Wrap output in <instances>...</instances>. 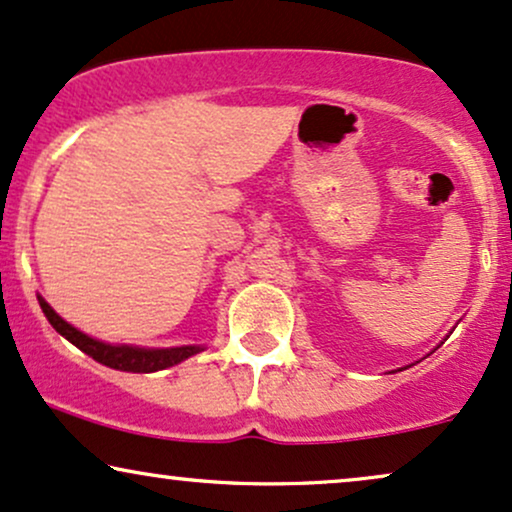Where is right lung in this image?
<instances>
[{
	"mask_svg": "<svg viewBox=\"0 0 512 512\" xmlns=\"http://www.w3.org/2000/svg\"><path fill=\"white\" fill-rule=\"evenodd\" d=\"M42 313L47 315L49 325L54 327L61 337H66L73 346H78L82 353L92 356L94 361L106 365V368L123 370V372H156L173 368L182 361H187L194 353L204 351V344H187V346H170V349H147V346H132V344H109L102 339H94L90 334L80 332L78 327L61 318L47 301L37 294Z\"/></svg>",
	"mask_w": 512,
	"mask_h": 512,
	"instance_id": "add662e5",
	"label": "right lung"
}]
</instances>
